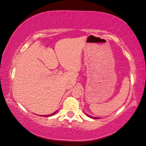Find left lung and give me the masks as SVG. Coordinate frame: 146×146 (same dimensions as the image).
Returning a JSON list of instances; mask_svg holds the SVG:
<instances>
[{
	"label": "left lung",
	"instance_id": "1",
	"mask_svg": "<svg viewBox=\"0 0 146 146\" xmlns=\"http://www.w3.org/2000/svg\"><path fill=\"white\" fill-rule=\"evenodd\" d=\"M88 116H89V115H88ZM89 117H90V118H95V117H92V116H89Z\"/></svg>",
	"mask_w": 146,
	"mask_h": 146
}]
</instances>
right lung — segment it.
Listing matches in <instances>:
<instances>
[{
    "mask_svg": "<svg viewBox=\"0 0 146 146\" xmlns=\"http://www.w3.org/2000/svg\"><path fill=\"white\" fill-rule=\"evenodd\" d=\"M56 113H53V114H50V115H48V116H52V115H53V114H56Z\"/></svg>",
    "mask_w": 146,
    "mask_h": 146,
    "instance_id": "1",
    "label": "right lung"
}]
</instances>
